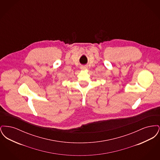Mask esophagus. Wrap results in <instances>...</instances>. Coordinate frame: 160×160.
<instances>
[{
    "mask_svg": "<svg viewBox=\"0 0 160 160\" xmlns=\"http://www.w3.org/2000/svg\"><path fill=\"white\" fill-rule=\"evenodd\" d=\"M80 68H81V69H82V70H85V69L88 68V67H86V66H82V67H81Z\"/></svg>",
    "mask_w": 160,
    "mask_h": 160,
    "instance_id": "1",
    "label": "esophagus"
}]
</instances>
